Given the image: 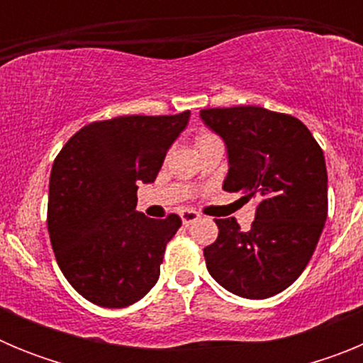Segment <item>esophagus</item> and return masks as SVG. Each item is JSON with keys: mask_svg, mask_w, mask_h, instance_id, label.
<instances>
[{"mask_svg": "<svg viewBox=\"0 0 363 363\" xmlns=\"http://www.w3.org/2000/svg\"><path fill=\"white\" fill-rule=\"evenodd\" d=\"M179 216H182L184 225H191V223H194V221L200 220V214L194 213V211H182V213H179Z\"/></svg>", "mask_w": 363, "mask_h": 363, "instance_id": "esophagus-1", "label": "esophagus"}]
</instances>
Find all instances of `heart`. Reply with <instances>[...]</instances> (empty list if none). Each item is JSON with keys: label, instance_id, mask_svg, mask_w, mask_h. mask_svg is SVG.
<instances>
[{"label": "heart", "instance_id": "1", "mask_svg": "<svg viewBox=\"0 0 363 363\" xmlns=\"http://www.w3.org/2000/svg\"><path fill=\"white\" fill-rule=\"evenodd\" d=\"M211 138H214V136H211V134H203V136H200L198 138V145H200V143H203L205 140H211Z\"/></svg>", "mask_w": 363, "mask_h": 363}]
</instances>
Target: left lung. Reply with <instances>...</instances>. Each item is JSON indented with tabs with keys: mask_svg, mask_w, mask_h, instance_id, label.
Masks as SVG:
<instances>
[{
	"mask_svg": "<svg viewBox=\"0 0 363 363\" xmlns=\"http://www.w3.org/2000/svg\"><path fill=\"white\" fill-rule=\"evenodd\" d=\"M200 118L227 147L223 191L258 203L249 230L234 218L216 220L207 269L229 293L274 296L303 272L325 225L323 150L300 120L256 105L203 108Z\"/></svg>",
	"mask_w": 363,
	"mask_h": 363,
	"instance_id": "8db88e82",
	"label": "left lung"
}]
</instances>
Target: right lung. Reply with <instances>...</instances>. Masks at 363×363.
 <instances>
[{
	"label": "right lung",
	"mask_w": 363,
	"mask_h": 363,
	"mask_svg": "<svg viewBox=\"0 0 363 363\" xmlns=\"http://www.w3.org/2000/svg\"><path fill=\"white\" fill-rule=\"evenodd\" d=\"M191 112L94 121L54 160L49 184L50 243L57 265L83 298L120 309L142 300L160 278L178 214L138 213V184H152Z\"/></svg>",
	"instance_id": "1"
}]
</instances>
